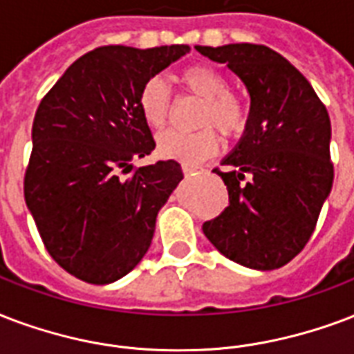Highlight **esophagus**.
<instances>
[{"instance_id": "esophagus-1", "label": "esophagus", "mask_w": 354, "mask_h": 354, "mask_svg": "<svg viewBox=\"0 0 354 354\" xmlns=\"http://www.w3.org/2000/svg\"><path fill=\"white\" fill-rule=\"evenodd\" d=\"M182 171H183V174H185V176H193V174H195V172H196V167H193V165H182Z\"/></svg>"}]
</instances>
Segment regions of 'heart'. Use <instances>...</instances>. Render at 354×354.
<instances>
[{"instance_id":"1","label":"heart","mask_w":354,"mask_h":354,"mask_svg":"<svg viewBox=\"0 0 354 354\" xmlns=\"http://www.w3.org/2000/svg\"><path fill=\"white\" fill-rule=\"evenodd\" d=\"M180 83L189 93L204 98L198 124L206 128L185 133L178 129H167L158 135V152L167 159H176L185 165L201 163L217 153L221 139L219 128L228 137L241 135L249 124V105L230 91L226 75L207 64H193L180 72ZM171 88L163 77H150L139 94V109L145 122L153 129H161L171 115Z\"/></svg>"}]
</instances>
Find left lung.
Instances as JSON below:
<instances>
[{
    "instance_id": "1",
    "label": "left lung",
    "mask_w": 354,
    "mask_h": 354,
    "mask_svg": "<svg viewBox=\"0 0 354 354\" xmlns=\"http://www.w3.org/2000/svg\"><path fill=\"white\" fill-rule=\"evenodd\" d=\"M225 63L250 94L249 124L217 171L228 207L202 225L204 236L228 260L271 271L295 258L315 228L333 189L330 118L293 64L260 44L195 46ZM245 174L250 183L241 185Z\"/></svg>"
}]
</instances>
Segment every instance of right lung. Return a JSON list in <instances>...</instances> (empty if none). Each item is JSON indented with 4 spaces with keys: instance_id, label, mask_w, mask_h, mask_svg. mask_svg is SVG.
I'll return each mask as SVG.
<instances>
[{
    "instance_id": "1",
    "label": "right lung",
    "mask_w": 354,
    "mask_h": 354,
    "mask_svg": "<svg viewBox=\"0 0 354 354\" xmlns=\"http://www.w3.org/2000/svg\"><path fill=\"white\" fill-rule=\"evenodd\" d=\"M189 50L102 46L40 102L24 196L46 250L75 279L111 284L147 254L158 212L183 174L174 159L131 165L156 148L139 94Z\"/></svg>"
}]
</instances>
